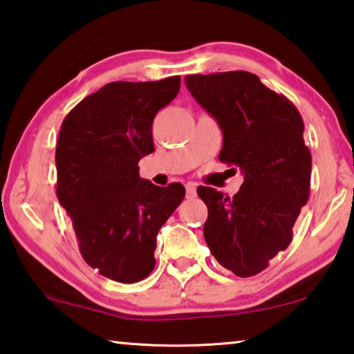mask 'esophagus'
Returning a JSON list of instances; mask_svg holds the SVG:
<instances>
[{
	"mask_svg": "<svg viewBox=\"0 0 354 354\" xmlns=\"http://www.w3.org/2000/svg\"><path fill=\"white\" fill-rule=\"evenodd\" d=\"M185 196H187L189 200L195 198V196H196V184H194V183L185 184Z\"/></svg>",
	"mask_w": 354,
	"mask_h": 354,
	"instance_id": "1",
	"label": "esophagus"
}]
</instances>
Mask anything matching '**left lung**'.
I'll return each instance as SVG.
<instances>
[{"label":"left lung","instance_id":"obj_1","mask_svg":"<svg viewBox=\"0 0 354 354\" xmlns=\"http://www.w3.org/2000/svg\"><path fill=\"white\" fill-rule=\"evenodd\" d=\"M185 86L223 133L220 162L243 175L232 198L196 189L207 206L205 241L220 266L236 277H254L289 247L309 198L313 159L303 118L290 100L250 71L187 75Z\"/></svg>","mask_w":354,"mask_h":354}]
</instances>
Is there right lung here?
Listing matches in <instances>:
<instances>
[{
    "instance_id": "right-lung-1",
    "label": "right lung",
    "mask_w": 354,
    "mask_h": 354,
    "mask_svg": "<svg viewBox=\"0 0 354 354\" xmlns=\"http://www.w3.org/2000/svg\"><path fill=\"white\" fill-rule=\"evenodd\" d=\"M179 87V76L109 82L77 103L59 131V203L84 261L117 283L153 272L156 236L184 200L181 183L159 187L139 176V160L154 151L156 113Z\"/></svg>"
}]
</instances>
